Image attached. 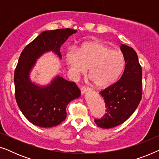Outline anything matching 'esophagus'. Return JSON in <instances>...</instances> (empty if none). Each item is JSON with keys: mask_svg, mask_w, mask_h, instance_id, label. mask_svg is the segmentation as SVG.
Returning <instances> with one entry per match:
<instances>
[{"mask_svg": "<svg viewBox=\"0 0 159 159\" xmlns=\"http://www.w3.org/2000/svg\"><path fill=\"white\" fill-rule=\"evenodd\" d=\"M89 90V87L88 86H86V85H83L81 87V88H80V90H81L82 93H85L86 91H88Z\"/></svg>", "mask_w": 159, "mask_h": 159, "instance_id": "1", "label": "esophagus"}]
</instances>
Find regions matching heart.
<instances>
[{
    "mask_svg": "<svg viewBox=\"0 0 159 159\" xmlns=\"http://www.w3.org/2000/svg\"><path fill=\"white\" fill-rule=\"evenodd\" d=\"M66 61L74 76L84 74L89 68V75L98 88L114 83L125 64L121 51L99 42L84 43L78 51H69Z\"/></svg>",
    "mask_w": 159,
    "mask_h": 159,
    "instance_id": "heart-1",
    "label": "heart"
}]
</instances>
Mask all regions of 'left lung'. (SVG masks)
<instances>
[{"instance_id":"8db88e82","label":"left lung","mask_w":159,"mask_h":159,"mask_svg":"<svg viewBox=\"0 0 159 159\" xmlns=\"http://www.w3.org/2000/svg\"><path fill=\"white\" fill-rule=\"evenodd\" d=\"M125 68L118 81L100 93L106 103V113L101 119H95L98 127L108 129L125 122L133 114L142 98V68L138 55L131 47L121 45Z\"/></svg>"}]
</instances>
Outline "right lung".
Listing matches in <instances>:
<instances>
[{"label":"right lung","mask_w":159,"mask_h":159,"mask_svg":"<svg viewBox=\"0 0 159 159\" xmlns=\"http://www.w3.org/2000/svg\"><path fill=\"white\" fill-rule=\"evenodd\" d=\"M77 30L65 28L45 31L21 52L14 71L15 98L19 109L33 125L52 127L64 121L66 106L77 98L81 91L75 82L57 76L47 87L37 86L29 79L31 68L43 53L52 51L61 58L60 48Z\"/></svg>","instance_id":"add662e5"}]
</instances>
